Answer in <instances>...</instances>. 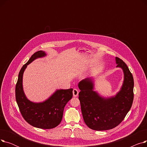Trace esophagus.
<instances>
[{
  "label": "esophagus",
  "mask_w": 147,
  "mask_h": 147,
  "mask_svg": "<svg viewBox=\"0 0 147 147\" xmlns=\"http://www.w3.org/2000/svg\"><path fill=\"white\" fill-rule=\"evenodd\" d=\"M73 96L76 97L78 96L79 94V90L76 89H74L73 90Z\"/></svg>",
  "instance_id": "34e87169"
}]
</instances>
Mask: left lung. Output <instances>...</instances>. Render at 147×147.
Segmentation results:
<instances>
[{"mask_svg":"<svg viewBox=\"0 0 147 147\" xmlns=\"http://www.w3.org/2000/svg\"><path fill=\"white\" fill-rule=\"evenodd\" d=\"M117 66L124 73L122 86L114 96L105 98L94 90L91 78L80 81L79 99L84 123L91 129L106 130L118 126L125 119L134 101V82L132 73L124 61L115 57Z\"/></svg>","mask_w":147,"mask_h":147,"instance_id":"1","label":"left lung"}]
</instances>
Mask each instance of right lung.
Instances as JSON below:
<instances>
[{
	"instance_id": "add662e5",
	"label": "right lung",
	"mask_w": 147,
	"mask_h": 147,
	"mask_svg": "<svg viewBox=\"0 0 147 147\" xmlns=\"http://www.w3.org/2000/svg\"><path fill=\"white\" fill-rule=\"evenodd\" d=\"M46 55L44 51H37L22 66L15 86V98L21 114L28 123L35 127L49 129L57 127L61 123L64 107L73 97V89L57 90L42 102H33L27 98L22 87L23 73L27 66L32 61Z\"/></svg>"
}]
</instances>
